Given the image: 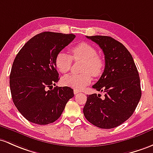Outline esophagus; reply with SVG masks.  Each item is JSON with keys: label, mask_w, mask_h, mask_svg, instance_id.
<instances>
[{"label": "esophagus", "mask_w": 153, "mask_h": 153, "mask_svg": "<svg viewBox=\"0 0 153 153\" xmlns=\"http://www.w3.org/2000/svg\"><path fill=\"white\" fill-rule=\"evenodd\" d=\"M79 93V90H77V89L74 90V94H77V93Z\"/></svg>", "instance_id": "esophagus-1"}]
</instances>
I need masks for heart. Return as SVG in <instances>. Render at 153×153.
I'll return each mask as SVG.
<instances>
[{"instance_id":"1","label":"heart","mask_w":153,"mask_h":153,"mask_svg":"<svg viewBox=\"0 0 153 153\" xmlns=\"http://www.w3.org/2000/svg\"><path fill=\"white\" fill-rule=\"evenodd\" d=\"M71 57L65 52H58L55 57V66L60 73L65 74L71 67L72 59L83 60L82 74H70L63 76L61 80L64 86L82 89L91 82V74L93 76L101 74L103 68V62L98 55L96 48L85 42L76 44L71 49Z\"/></svg>"}]
</instances>
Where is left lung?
Masks as SVG:
<instances>
[{
	"mask_svg": "<svg viewBox=\"0 0 153 153\" xmlns=\"http://www.w3.org/2000/svg\"><path fill=\"white\" fill-rule=\"evenodd\" d=\"M86 37L104 54V71L93 88L105 95L102 98L96 93L87 96L84 115L97 127L113 128L127 120L139 103L142 96L139 73L131 53L120 42L106 36Z\"/></svg>",
	"mask_w": 153,
	"mask_h": 153,
	"instance_id": "left-lung-1",
	"label": "left lung"
}]
</instances>
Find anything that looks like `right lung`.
Wrapping results in <instances>:
<instances>
[{
  "instance_id": "add662e5",
  "label": "right lung",
  "mask_w": 153,
  "mask_h": 153,
  "mask_svg": "<svg viewBox=\"0 0 153 153\" xmlns=\"http://www.w3.org/2000/svg\"><path fill=\"white\" fill-rule=\"evenodd\" d=\"M75 37L72 33H41L25 44L14 59L9 76L11 97L18 111L30 122H55L74 96L69 87L52 88L59 80L55 57Z\"/></svg>"
}]
</instances>
